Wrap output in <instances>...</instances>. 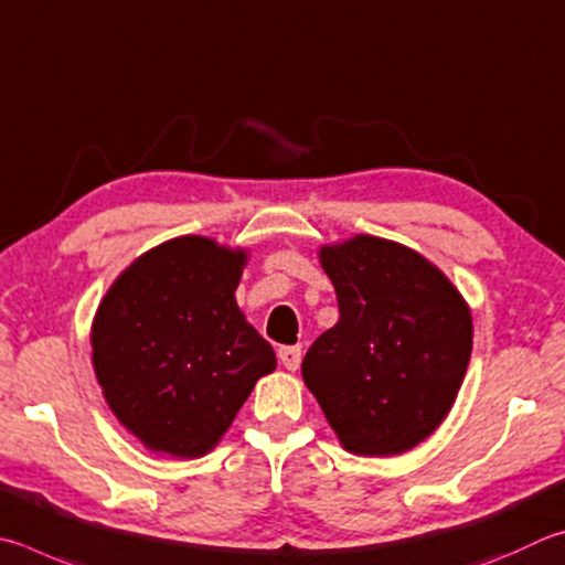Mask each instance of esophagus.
Wrapping results in <instances>:
<instances>
[{"label":"esophagus","instance_id":"1","mask_svg":"<svg viewBox=\"0 0 565 565\" xmlns=\"http://www.w3.org/2000/svg\"><path fill=\"white\" fill-rule=\"evenodd\" d=\"M277 358H280L282 367L295 372L300 367V360H302V350L300 348H280L277 350Z\"/></svg>","mask_w":565,"mask_h":565}]
</instances>
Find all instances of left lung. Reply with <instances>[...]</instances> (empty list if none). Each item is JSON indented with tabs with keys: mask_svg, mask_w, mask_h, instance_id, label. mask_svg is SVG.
Returning <instances> with one entry per match:
<instances>
[{
	"mask_svg": "<svg viewBox=\"0 0 565 565\" xmlns=\"http://www.w3.org/2000/svg\"><path fill=\"white\" fill-rule=\"evenodd\" d=\"M340 320L312 342L302 380L358 457H394L437 431L469 367L461 292L412 247L374 235L322 245Z\"/></svg>",
	"mask_w": 565,
	"mask_h": 565,
	"instance_id": "1",
	"label": "left lung"
}]
</instances>
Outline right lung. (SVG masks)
<instances>
[{
	"instance_id": "right-lung-1",
	"label": "right lung",
	"mask_w": 565,
	"mask_h": 565,
	"mask_svg": "<svg viewBox=\"0 0 565 565\" xmlns=\"http://www.w3.org/2000/svg\"><path fill=\"white\" fill-rule=\"evenodd\" d=\"M245 247L181 235L116 277L92 324V362L116 419L156 454L215 449L255 382L277 367L235 302Z\"/></svg>"
}]
</instances>
